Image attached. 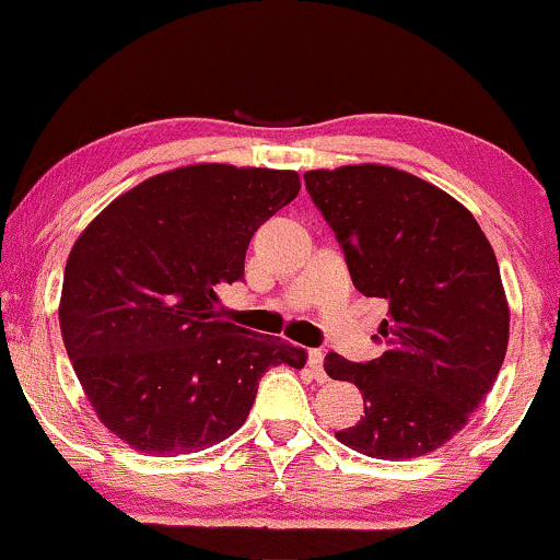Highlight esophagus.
<instances>
[{"mask_svg": "<svg viewBox=\"0 0 560 560\" xmlns=\"http://www.w3.org/2000/svg\"><path fill=\"white\" fill-rule=\"evenodd\" d=\"M307 369L316 382H326V371H324V352L320 350H307Z\"/></svg>", "mask_w": 560, "mask_h": 560, "instance_id": "1", "label": "esophagus"}]
</instances>
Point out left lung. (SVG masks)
I'll return each instance as SVG.
<instances>
[{"instance_id": "left-lung-1", "label": "left lung", "mask_w": 560, "mask_h": 560, "mask_svg": "<svg viewBox=\"0 0 560 560\" xmlns=\"http://www.w3.org/2000/svg\"><path fill=\"white\" fill-rule=\"evenodd\" d=\"M305 189L358 292L389 302L382 355L324 361L363 392L365 416L337 440L382 460L432 453L466 427L505 358L511 318L490 242L464 205L389 165L307 171Z\"/></svg>"}]
</instances>
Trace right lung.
Segmentation results:
<instances>
[{"label": "right lung", "instance_id": "obj_1", "mask_svg": "<svg viewBox=\"0 0 560 560\" xmlns=\"http://www.w3.org/2000/svg\"><path fill=\"white\" fill-rule=\"evenodd\" d=\"M300 191L294 171L202 163L147 178L75 240L60 329L89 402L150 455L208 450L247 421L273 365L307 352L215 313V289L244 279L262 223Z\"/></svg>", "mask_w": 560, "mask_h": 560}]
</instances>
